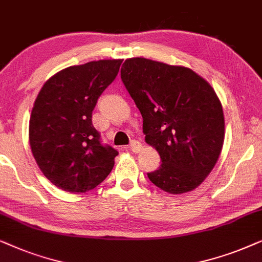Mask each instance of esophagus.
Listing matches in <instances>:
<instances>
[{"label":"esophagus","instance_id":"esophagus-1","mask_svg":"<svg viewBox=\"0 0 262 262\" xmlns=\"http://www.w3.org/2000/svg\"><path fill=\"white\" fill-rule=\"evenodd\" d=\"M142 148V145L140 142L137 141V140H133L130 142V145H129V149H130L132 152H135V153H139L141 151Z\"/></svg>","mask_w":262,"mask_h":262}]
</instances>
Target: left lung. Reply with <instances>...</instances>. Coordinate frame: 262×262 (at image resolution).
I'll list each match as a JSON object with an SVG mask.
<instances>
[{
  "instance_id": "8db88e82",
  "label": "left lung",
  "mask_w": 262,
  "mask_h": 262,
  "mask_svg": "<svg viewBox=\"0 0 262 262\" xmlns=\"http://www.w3.org/2000/svg\"><path fill=\"white\" fill-rule=\"evenodd\" d=\"M121 79L141 113L145 141L162 159L149 181L170 194L200 186L224 144V114L212 86L190 68L144 57L125 60Z\"/></svg>"
}]
</instances>
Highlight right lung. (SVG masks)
<instances>
[{
  "mask_svg": "<svg viewBox=\"0 0 262 262\" xmlns=\"http://www.w3.org/2000/svg\"><path fill=\"white\" fill-rule=\"evenodd\" d=\"M122 61L99 60L62 69L38 93L29 125L31 151L43 175L62 190L86 193L113 170L118 152L100 144L92 111Z\"/></svg>",
  "mask_w": 262,
  "mask_h": 262,
  "instance_id": "add662e5",
  "label": "right lung"
}]
</instances>
